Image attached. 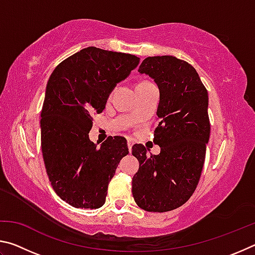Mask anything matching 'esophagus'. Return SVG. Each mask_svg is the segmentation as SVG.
<instances>
[{"mask_svg": "<svg viewBox=\"0 0 255 255\" xmlns=\"http://www.w3.org/2000/svg\"><path fill=\"white\" fill-rule=\"evenodd\" d=\"M127 145H128L129 153H130V152H131V147H132V145H133V141H132V139H128V140H127Z\"/></svg>", "mask_w": 255, "mask_h": 255, "instance_id": "34e87169", "label": "esophagus"}]
</instances>
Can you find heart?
I'll return each mask as SVG.
<instances>
[{
    "label": "heart",
    "mask_w": 255,
    "mask_h": 255,
    "mask_svg": "<svg viewBox=\"0 0 255 255\" xmlns=\"http://www.w3.org/2000/svg\"><path fill=\"white\" fill-rule=\"evenodd\" d=\"M147 83H149L148 81H141V82H139V83H138L137 85H141V84H147Z\"/></svg>",
    "instance_id": "b5f03b06"
}]
</instances>
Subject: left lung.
Instances as JSON below:
<instances>
[{"label": "left lung", "mask_w": 255, "mask_h": 255, "mask_svg": "<svg viewBox=\"0 0 255 255\" xmlns=\"http://www.w3.org/2000/svg\"><path fill=\"white\" fill-rule=\"evenodd\" d=\"M138 72L159 89L154 143L161 153L147 155L144 145L132 146L139 169L131 191L139 208L165 213L184 205L199 182L210 135L208 92L195 67L174 56L145 58Z\"/></svg>", "instance_id": "1"}]
</instances>
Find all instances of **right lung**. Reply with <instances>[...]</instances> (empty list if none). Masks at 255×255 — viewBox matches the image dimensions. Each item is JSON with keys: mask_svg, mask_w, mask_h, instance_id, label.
Wrapping results in <instances>:
<instances>
[{"mask_svg": "<svg viewBox=\"0 0 255 255\" xmlns=\"http://www.w3.org/2000/svg\"><path fill=\"white\" fill-rule=\"evenodd\" d=\"M139 59L88 47L59 63L49 77L40 120L42 157L56 195L75 208L105 205L108 185L129 153L126 138L109 137L98 147L89 132L93 115L102 112Z\"/></svg>", "mask_w": 255, "mask_h": 255, "instance_id": "add662e5", "label": "right lung"}]
</instances>
